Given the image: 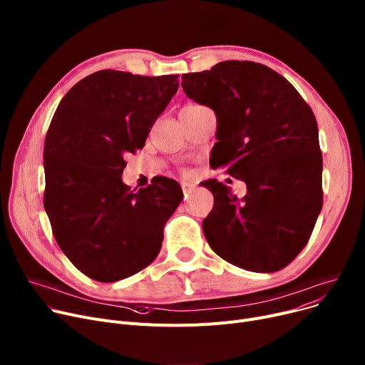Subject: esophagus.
<instances>
[{
    "instance_id": "obj_1",
    "label": "esophagus",
    "mask_w": 365,
    "mask_h": 365,
    "mask_svg": "<svg viewBox=\"0 0 365 365\" xmlns=\"http://www.w3.org/2000/svg\"><path fill=\"white\" fill-rule=\"evenodd\" d=\"M181 188H182L184 195H188V192H191L192 190H195V184H191V182H188V181H182V182H181Z\"/></svg>"
}]
</instances>
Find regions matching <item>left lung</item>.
Wrapping results in <instances>:
<instances>
[{"mask_svg": "<svg viewBox=\"0 0 365 365\" xmlns=\"http://www.w3.org/2000/svg\"><path fill=\"white\" fill-rule=\"evenodd\" d=\"M188 98L217 115L212 168L246 182V196L207 180L213 207L205 237L227 262L274 272L301 252L323 207V158L311 107L280 73L255 61L227 60L182 75Z\"/></svg>", "mask_w": 365, "mask_h": 365, "instance_id": "obj_1", "label": "left lung"}]
</instances>
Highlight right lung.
Returning <instances> with one entry per match:
<instances>
[{
	"mask_svg": "<svg viewBox=\"0 0 365 365\" xmlns=\"http://www.w3.org/2000/svg\"><path fill=\"white\" fill-rule=\"evenodd\" d=\"M178 85V75L98 71L73 85L53 116L44 207L63 253L96 282H119L152 264L182 200L170 178L138 191L122 181L125 155L144 147Z\"/></svg>",
	"mask_w": 365,
	"mask_h": 365,
	"instance_id": "add662e5",
	"label": "right lung"
}]
</instances>
